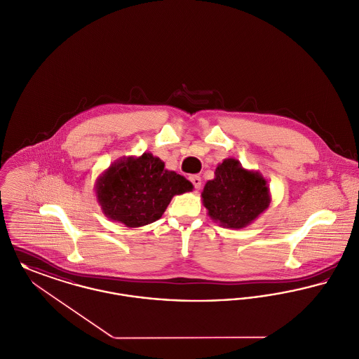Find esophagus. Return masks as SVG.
<instances>
[{"label": "esophagus", "instance_id": "obj_1", "mask_svg": "<svg viewBox=\"0 0 359 359\" xmlns=\"http://www.w3.org/2000/svg\"><path fill=\"white\" fill-rule=\"evenodd\" d=\"M190 182L194 184L195 190H199V189H201V186H202V179H201V176H198V175H191Z\"/></svg>", "mask_w": 359, "mask_h": 359}]
</instances>
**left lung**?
<instances>
[{"instance_id": "obj_1", "label": "left lung", "mask_w": 359, "mask_h": 359, "mask_svg": "<svg viewBox=\"0 0 359 359\" xmlns=\"http://www.w3.org/2000/svg\"><path fill=\"white\" fill-rule=\"evenodd\" d=\"M202 202L219 226L243 229L269 209L271 194L259 170L244 168L236 158H225L217 165L214 179L205 184Z\"/></svg>"}]
</instances>
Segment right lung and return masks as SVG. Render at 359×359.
I'll use <instances>...</instances> for the list:
<instances>
[{
  "label": "right lung",
  "instance_id": "add662e5",
  "mask_svg": "<svg viewBox=\"0 0 359 359\" xmlns=\"http://www.w3.org/2000/svg\"><path fill=\"white\" fill-rule=\"evenodd\" d=\"M158 157L145 151L114 161L97 177L95 192L107 218L127 228H140L163 217L172 198L194 189Z\"/></svg>",
  "mask_w": 359,
  "mask_h": 359
}]
</instances>
